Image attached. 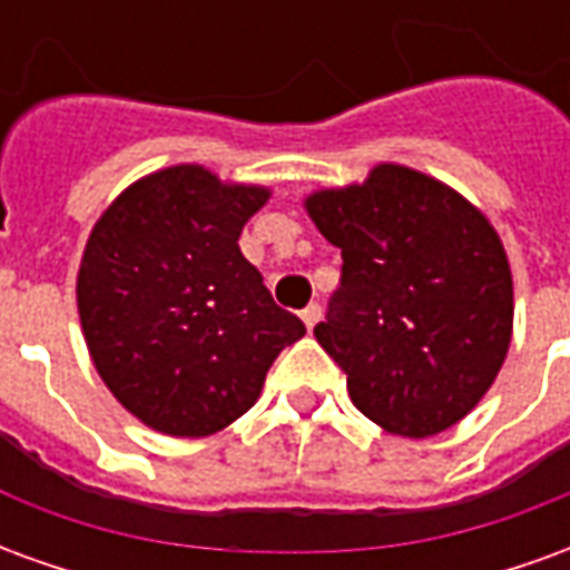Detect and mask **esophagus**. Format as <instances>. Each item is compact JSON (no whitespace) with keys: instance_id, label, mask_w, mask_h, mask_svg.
<instances>
[{"instance_id":"34e87169","label":"esophagus","mask_w":570,"mask_h":570,"mask_svg":"<svg viewBox=\"0 0 570 570\" xmlns=\"http://www.w3.org/2000/svg\"><path fill=\"white\" fill-rule=\"evenodd\" d=\"M321 305H317V302H311L308 308H302V321H305V326H308V330H314V326H317V321H321Z\"/></svg>"}]
</instances>
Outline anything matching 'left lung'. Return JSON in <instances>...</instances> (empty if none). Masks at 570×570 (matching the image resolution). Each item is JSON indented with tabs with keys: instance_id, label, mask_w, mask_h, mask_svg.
<instances>
[{
	"instance_id": "1",
	"label": "left lung",
	"mask_w": 570,
	"mask_h": 570,
	"mask_svg": "<svg viewBox=\"0 0 570 570\" xmlns=\"http://www.w3.org/2000/svg\"><path fill=\"white\" fill-rule=\"evenodd\" d=\"M308 213L342 249L314 335L354 406L412 440L458 424L498 379L513 333L498 232L458 191L400 164L311 195Z\"/></svg>"
}]
</instances>
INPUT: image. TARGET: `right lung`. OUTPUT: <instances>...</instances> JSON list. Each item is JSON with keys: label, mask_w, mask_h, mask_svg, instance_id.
<instances>
[{"label": "right lung", "mask_w": 570, "mask_h": 570, "mask_svg": "<svg viewBox=\"0 0 570 570\" xmlns=\"http://www.w3.org/2000/svg\"><path fill=\"white\" fill-rule=\"evenodd\" d=\"M268 188L223 186L195 164L118 195L79 268V317L94 366L130 415L170 436L240 419L305 323L284 311L237 237Z\"/></svg>", "instance_id": "add662e5"}]
</instances>
